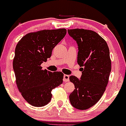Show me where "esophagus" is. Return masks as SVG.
<instances>
[{"label":"esophagus","mask_w":126,"mask_h":126,"mask_svg":"<svg viewBox=\"0 0 126 126\" xmlns=\"http://www.w3.org/2000/svg\"><path fill=\"white\" fill-rule=\"evenodd\" d=\"M63 81H64V82H68V81H69V75H63Z\"/></svg>","instance_id":"obj_1"}]
</instances>
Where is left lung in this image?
<instances>
[{
  "instance_id": "1",
  "label": "left lung",
  "mask_w": 126,
  "mask_h": 126,
  "mask_svg": "<svg viewBox=\"0 0 126 126\" xmlns=\"http://www.w3.org/2000/svg\"><path fill=\"white\" fill-rule=\"evenodd\" d=\"M78 45V63L82 76H70L75 89L70 94L71 104L86 110L101 99L106 90L111 72V59L107 42L95 32L83 28L68 30Z\"/></svg>"
}]
</instances>
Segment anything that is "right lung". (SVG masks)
<instances>
[{"label": "right lung", "instance_id": "1", "mask_svg": "<svg viewBox=\"0 0 126 126\" xmlns=\"http://www.w3.org/2000/svg\"><path fill=\"white\" fill-rule=\"evenodd\" d=\"M67 33V30H44L32 32L18 42L13 62L16 82L23 98L35 107L48 104L51 91L63 82L61 72H51L41 65L51 56L53 49Z\"/></svg>", "mask_w": 126, "mask_h": 126}]
</instances>
